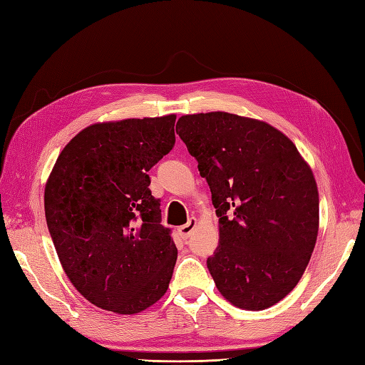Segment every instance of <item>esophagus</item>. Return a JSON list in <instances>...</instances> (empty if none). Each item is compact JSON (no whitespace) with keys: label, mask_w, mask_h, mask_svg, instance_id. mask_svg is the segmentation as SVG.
<instances>
[{"label":"esophagus","mask_w":365,"mask_h":365,"mask_svg":"<svg viewBox=\"0 0 365 365\" xmlns=\"http://www.w3.org/2000/svg\"><path fill=\"white\" fill-rule=\"evenodd\" d=\"M195 227H196V219H195V217H190L189 220H187V224H184V225H181V227L178 228V235H180L182 239H187V237H189V236L192 235V231L195 230Z\"/></svg>","instance_id":"obj_1"}]
</instances>
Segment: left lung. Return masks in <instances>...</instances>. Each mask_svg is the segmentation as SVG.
Segmentation results:
<instances>
[{"instance_id":"left-lung-1","label":"left lung","mask_w":365,"mask_h":365,"mask_svg":"<svg viewBox=\"0 0 365 365\" xmlns=\"http://www.w3.org/2000/svg\"><path fill=\"white\" fill-rule=\"evenodd\" d=\"M176 134L197 161L219 217L207 259L230 303L262 311L288 295L311 260L318 190L294 143L264 121L228 113L182 115Z\"/></svg>"}]
</instances>
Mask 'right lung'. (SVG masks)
<instances>
[{"label": "right lung", "mask_w": 365, "mask_h": 365, "mask_svg": "<svg viewBox=\"0 0 365 365\" xmlns=\"http://www.w3.org/2000/svg\"><path fill=\"white\" fill-rule=\"evenodd\" d=\"M176 115L128 118L81 130L58 157L43 205L74 288L130 315L169 288L178 251L161 222L148 172L175 146Z\"/></svg>", "instance_id": "add662e5"}]
</instances>
